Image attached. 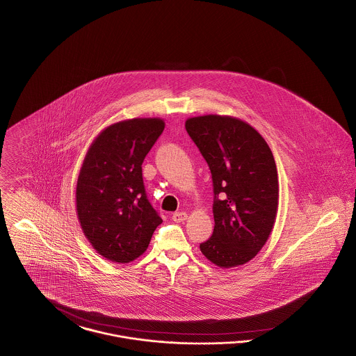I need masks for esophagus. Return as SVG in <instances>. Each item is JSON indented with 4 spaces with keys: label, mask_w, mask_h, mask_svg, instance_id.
<instances>
[{
    "label": "esophagus",
    "mask_w": 356,
    "mask_h": 356,
    "mask_svg": "<svg viewBox=\"0 0 356 356\" xmlns=\"http://www.w3.org/2000/svg\"><path fill=\"white\" fill-rule=\"evenodd\" d=\"M172 220L175 222H185L187 220V214L185 211H177L172 214Z\"/></svg>",
    "instance_id": "1"
}]
</instances>
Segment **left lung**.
Returning a JSON list of instances; mask_svg holds the SVG:
<instances>
[{
  "label": "left lung",
  "mask_w": 356,
  "mask_h": 356,
  "mask_svg": "<svg viewBox=\"0 0 356 356\" xmlns=\"http://www.w3.org/2000/svg\"><path fill=\"white\" fill-rule=\"evenodd\" d=\"M185 127L213 179L214 230L200 249L220 268L243 265L261 250L276 221L279 179L273 154L257 130L233 116L188 118Z\"/></svg>",
  "instance_id": "1"
}]
</instances>
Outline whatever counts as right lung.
<instances>
[{
  "label": "right lung",
  "instance_id": "right-lung-1",
  "mask_svg": "<svg viewBox=\"0 0 356 356\" xmlns=\"http://www.w3.org/2000/svg\"><path fill=\"white\" fill-rule=\"evenodd\" d=\"M161 118L113 123L95 138L76 185V213L95 250L113 262L142 256L162 218L151 206L142 163L163 132Z\"/></svg>",
  "mask_w": 356,
  "mask_h": 356
}]
</instances>
